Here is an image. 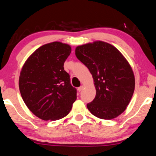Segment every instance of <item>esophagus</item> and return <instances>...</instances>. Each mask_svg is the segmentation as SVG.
I'll return each instance as SVG.
<instances>
[{"label": "esophagus", "instance_id": "34e87169", "mask_svg": "<svg viewBox=\"0 0 156 156\" xmlns=\"http://www.w3.org/2000/svg\"><path fill=\"white\" fill-rule=\"evenodd\" d=\"M83 89H84V86H81L80 87H79V88H78V91H82L83 90Z\"/></svg>", "mask_w": 156, "mask_h": 156}]
</instances>
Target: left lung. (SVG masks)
Returning a JSON list of instances; mask_svg holds the SVG:
<instances>
[{
    "label": "left lung",
    "instance_id": "1",
    "mask_svg": "<svg viewBox=\"0 0 156 156\" xmlns=\"http://www.w3.org/2000/svg\"><path fill=\"white\" fill-rule=\"evenodd\" d=\"M75 55L89 69L96 89V97L87 108L97 118H116L126 109L135 89L129 62L114 46L100 40L77 46Z\"/></svg>",
    "mask_w": 156,
    "mask_h": 156
}]
</instances>
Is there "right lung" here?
<instances>
[{
    "label": "right lung",
    "instance_id": "right-lung-1",
    "mask_svg": "<svg viewBox=\"0 0 156 156\" xmlns=\"http://www.w3.org/2000/svg\"><path fill=\"white\" fill-rule=\"evenodd\" d=\"M71 46L52 42L37 48L23 65L19 76L21 97L29 110L44 121L65 117L76 99L64 63Z\"/></svg>",
    "mask_w": 156,
    "mask_h": 156
}]
</instances>
